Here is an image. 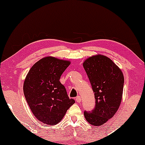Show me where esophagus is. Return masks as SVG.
Returning a JSON list of instances; mask_svg holds the SVG:
<instances>
[{
    "label": "esophagus",
    "mask_w": 145,
    "mask_h": 145,
    "mask_svg": "<svg viewBox=\"0 0 145 145\" xmlns=\"http://www.w3.org/2000/svg\"><path fill=\"white\" fill-rule=\"evenodd\" d=\"M76 101L77 102V103H80V102H81V98L80 96H77L76 98Z\"/></svg>",
    "instance_id": "34e87169"
}]
</instances>
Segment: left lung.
<instances>
[{
    "label": "left lung",
    "instance_id": "left-lung-1",
    "mask_svg": "<svg viewBox=\"0 0 145 145\" xmlns=\"http://www.w3.org/2000/svg\"><path fill=\"white\" fill-rule=\"evenodd\" d=\"M92 89L96 105L91 111H85L87 121L101 126L111 118L120 106L124 86V76L120 68L105 56H92L83 63Z\"/></svg>",
    "mask_w": 145,
    "mask_h": 145
}]
</instances>
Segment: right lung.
I'll return each mask as SVG.
<instances>
[{"mask_svg":"<svg viewBox=\"0 0 145 145\" xmlns=\"http://www.w3.org/2000/svg\"><path fill=\"white\" fill-rule=\"evenodd\" d=\"M70 63L69 60L44 57L31 67L25 78V99L34 116L42 123L58 124L75 103L60 82V76Z\"/></svg>","mask_w":145,"mask_h":145,"instance_id":"right-lung-1","label":"right lung"}]
</instances>
